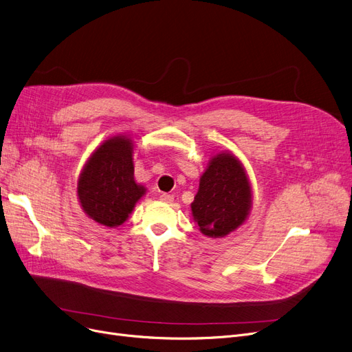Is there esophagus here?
Wrapping results in <instances>:
<instances>
[{
    "mask_svg": "<svg viewBox=\"0 0 352 352\" xmlns=\"http://www.w3.org/2000/svg\"><path fill=\"white\" fill-rule=\"evenodd\" d=\"M160 199H161V201H164V202H173V201H174V195L164 192V194H161V195H160Z\"/></svg>",
    "mask_w": 352,
    "mask_h": 352,
    "instance_id": "1",
    "label": "esophagus"
}]
</instances>
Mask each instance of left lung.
<instances>
[{
  "label": "left lung",
  "mask_w": 352,
  "mask_h": 352,
  "mask_svg": "<svg viewBox=\"0 0 352 352\" xmlns=\"http://www.w3.org/2000/svg\"><path fill=\"white\" fill-rule=\"evenodd\" d=\"M251 208L252 188L243 162L230 151L212 155L191 204L199 231L226 236L245 223Z\"/></svg>",
  "instance_id": "left-lung-1"
}]
</instances>
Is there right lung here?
I'll list each match as a JSON object with an SVG mask.
<instances>
[{"label":"right lung","mask_w":352,"mask_h":352,"mask_svg":"<svg viewBox=\"0 0 352 352\" xmlns=\"http://www.w3.org/2000/svg\"><path fill=\"white\" fill-rule=\"evenodd\" d=\"M134 142L129 135L105 140L84 164L77 197L88 218L104 227L122 226L146 188L134 178Z\"/></svg>","instance_id":"add662e5"}]
</instances>
